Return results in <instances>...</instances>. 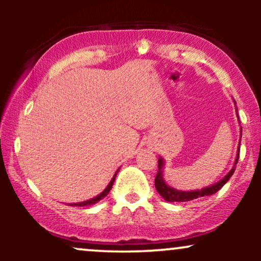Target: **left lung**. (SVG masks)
<instances>
[{"instance_id":"8db88e82","label":"left lung","mask_w":261,"mask_h":261,"mask_svg":"<svg viewBox=\"0 0 261 261\" xmlns=\"http://www.w3.org/2000/svg\"><path fill=\"white\" fill-rule=\"evenodd\" d=\"M239 145H241V143H239ZM238 158H239V147H238V153H237V157H236L234 166H233V168L229 170L228 174L224 176V178L221 179L220 181H217L216 184L211 185V187L202 188L201 190H193V191H180V190H176L174 188H170L163 179V174H162V172H163L164 161L162 160V158H160V160H158V173L154 179L155 189H157V191L160 193V195L168 202H184V201H190V200L197 199V197L214 195V194H216L217 191L229 180L230 176L233 175V173H234L236 170V164L238 163Z\"/></svg>"}]
</instances>
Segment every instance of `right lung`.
Segmentation results:
<instances>
[{
  "mask_svg": "<svg viewBox=\"0 0 261 261\" xmlns=\"http://www.w3.org/2000/svg\"><path fill=\"white\" fill-rule=\"evenodd\" d=\"M116 174H118V170H116V173H115V174H114L113 179H112V180H110L109 184H108V187H107L106 189H104L103 193H100L99 195H97L95 197H93V199H91V200H87V201H83V202L70 203V206H89V205H93V203H97L98 201H99V200L103 199V197H106V196L108 195V194H109L110 189H112L113 184H114V180H115V176H116Z\"/></svg>",
  "mask_w": 261,
  "mask_h": 261,
  "instance_id": "add662e5",
  "label": "right lung"
}]
</instances>
